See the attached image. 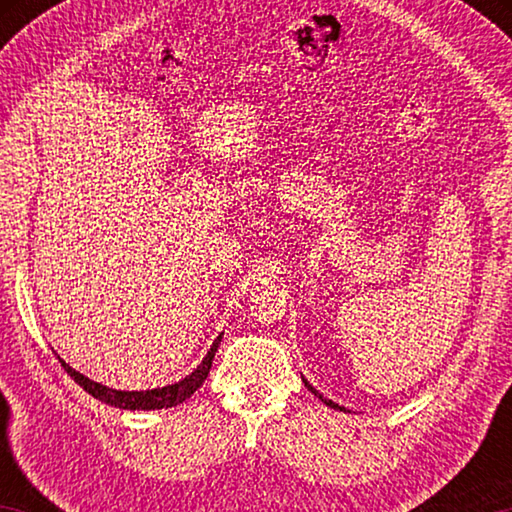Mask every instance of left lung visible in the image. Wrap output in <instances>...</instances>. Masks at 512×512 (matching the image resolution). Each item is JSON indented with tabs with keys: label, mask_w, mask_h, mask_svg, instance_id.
Wrapping results in <instances>:
<instances>
[{
	"label": "left lung",
	"mask_w": 512,
	"mask_h": 512,
	"mask_svg": "<svg viewBox=\"0 0 512 512\" xmlns=\"http://www.w3.org/2000/svg\"><path fill=\"white\" fill-rule=\"evenodd\" d=\"M302 381H305V386L309 388V391H311V393H314V395L318 397V400H323V402H325V404L329 406V409H336V411H345V406H339V404H336V402H332V400H327V397H323V395H320V393L316 391V388L309 384V381H307V379H302Z\"/></svg>",
	"instance_id": "obj_1"
}]
</instances>
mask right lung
Masks as SVG:
<instances>
[{"instance_id": "add662e5", "label": "right lung", "mask_w": 512, "mask_h": 512, "mask_svg": "<svg viewBox=\"0 0 512 512\" xmlns=\"http://www.w3.org/2000/svg\"><path fill=\"white\" fill-rule=\"evenodd\" d=\"M221 336H216V341L212 343L210 352L205 354V359L201 361V366H198L192 375H187L185 379L176 381V384H169V386H162V388H151V391H115V388H108L99 384V381H92L90 377L81 375L79 370H74L69 363H65L63 359L58 357L60 366L65 368V372L69 377H72L76 384L83 386V391H88L92 397H97V400L106 402L110 406H117V409H131V411H151V409H171V406H176L180 402H185L187 397H192L198 388L203 386V381L210 375V368H212V359L216 350H219V343H221Z\"/></svg>"}]
</instances>
